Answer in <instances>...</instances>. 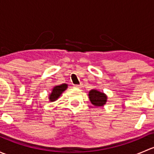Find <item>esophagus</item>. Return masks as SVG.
<instances>
[{
  "mask_svg": "<svg viewBox=\"0 0 154 154\" xmlns=\"http://www.w3.org/2000/svg\"><path fill=\"white\" fill-rule=\"evenodd\" d=\"M81 86H82L81 84H80V85H74V87H75V88H81Z\"/></svg>",
  "mask_w": 154,
  "mask_h": 154,
  "instance_id": "34e87169",
  "label": "esophagus"
}]
</instances>
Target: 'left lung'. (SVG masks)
I'll list each match as a JSON object with an SVG mask.
<instances>
[{"label":"left lung","mask_w":154,"mask_h":154,"mask_svg":"<svg viewBox=\"0 0 154 154\" xmlns=\"http://www.w3.org/2000/svg\"><path fill=\"white\" fill-rule=\"evenodd\" d=\"M88 97L93 106L101 107L106 104L108 97L105 93L93 88L88 92Z\"/></svg>","instance_id":"obj_1"}]
</instances>
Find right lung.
Masks as SVG:
<instances>
[{
  "label": "right lung",
  "instance_id": "1",
  "mask_svg": "<svg viewBox=\"0 0 154 154\" xmlns=\"http://www.w3.org/2000/svg\"><path fill=\"white\" fill-rule=\"evenodd\" d=\"M67 88L68 84H66V83L54 86V88H52V91H51V92L49 94V96H48V99H49L50 102L56 101L61 96L63 92H64L67 89Z\"/></svg>",
  "mask_w": 154,
  "mask_h": 154
}]
</instances>
